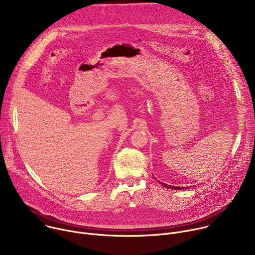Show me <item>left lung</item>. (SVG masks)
<instances>
[{
  "label": "left lung",
  "mask_w": 255,
  "mask_h": 255,
  "mask_svg": "<svg viewBox=\"0 0 255 255\" xmlns=\"http://www.w3.org/2000/svg\"><path fill=\"white\" fill-rule=\"evenodd\" d=\"M158 183H159L161 186H163L164 188L171 189V190H184V189L187 188V187H174V186H170V185H167V184H163V183H161V181H159V180H158Z\"/></svg>",
  "instance_id": "8db88e82"
}]
</instances>
